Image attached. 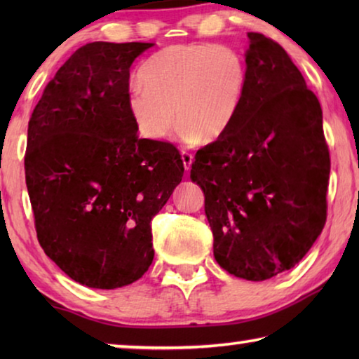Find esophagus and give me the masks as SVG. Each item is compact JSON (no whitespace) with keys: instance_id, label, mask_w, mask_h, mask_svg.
<instances>
[{"instance_id":"esophagus-1","label":"esophagus","mask_w":359,"mask_h":359,"mask_svg":"<svg viewBox=\"0 0 359 359\" xmlns=\"http://www.w3.org/2000/svg\"><path fill=\"white\" fill-rule=\"evenodd\" d=\"M182 161H184L185 171H190V169H191V163H193V155L190 154V151L182 150Z\"/></svg>"}]
</instances>
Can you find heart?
<instances>
[{"instance_id":"heart-1","label":"heart","mask_w":359,"mask_h":359,"mask_svg":"<svg viewBox=\"0 0 359 359\" xmlns=\"http://www.w3.org/2000/svg\"><path fill=\"white\" fill-rule=\"evenodd\" d=\"M245 77V63L234 48L209 42L174 44L142 65L126 106L136 130L151 141L171 133L175 115L185 141H215L233 123Z\"/></svg>"}]
</instances>
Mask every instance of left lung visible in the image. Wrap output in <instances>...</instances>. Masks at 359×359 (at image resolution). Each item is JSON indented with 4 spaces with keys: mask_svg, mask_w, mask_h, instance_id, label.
<instances>
[{
    "mask_svg": "<svg viewBox=\"0 0 359 359\" xmlns=\"http://www.w3.org/2000/svg\"><path fill=\"white\" fill-rule=\"evenodd\" d=\"M245 87L233 123L194 155L214 257L245 280L304 258L326 222L330 150L318 98L285 48L248 33Z\"/></svg>",
    "mask_w": 359,
    "mask_h": 359,
    "instance_id": "left-lung-1",
    "label": "left lung"
}]
</instances>
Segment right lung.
<instances>
[{"label": "right lung", "instance_id": "add662e5", "mask_svg": "<svg viewBox=\"0 0 359 359\" xmlns=\"http://www.w3.org/2000/svg\"><path fill=\"white\" fill-rule=\"evenodd\" d=\"M151 42H92L57 71L28 123L25 180L41 247L72 280L114 290L154 261L151 218L184 175L174 144L139 139L130 68Z\"/></svg>", "mask_w": 359, "mask_h": 359}]
</instances>
